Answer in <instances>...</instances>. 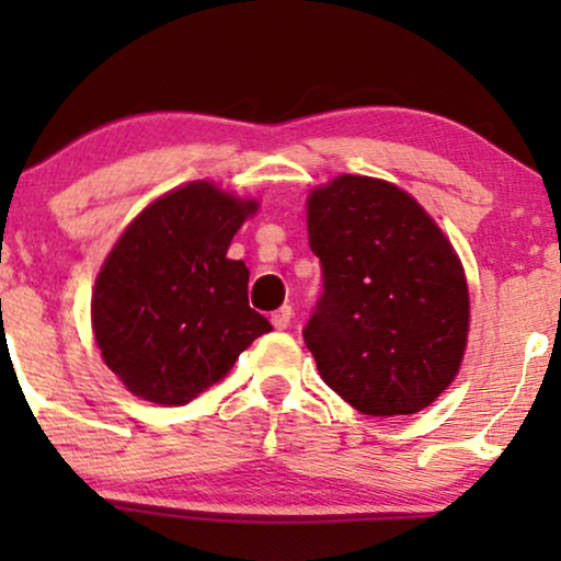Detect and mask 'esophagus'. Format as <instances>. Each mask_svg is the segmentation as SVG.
I'll return each instance as SVG.
<instances>
[{
	"label": "esophagus",
	"instance_id": "esophagus-1",
	"mask_svg": "<svg viewBox=\"0 0 561 561\" xmlns=\"http://www.w3.org/2000/svg\"><path fill=\"white\" fill-rule=\"evenodd\" d=\"M290 317H294V311H290V306H280L278 311L271 313V324H273L275 329H288Z\"/></svg>",
	"mask_w": 561,
	"mask_h": 561
}]
</instances>
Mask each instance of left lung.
<instances>
[{"mask_svg": "<svg viewBox=\"0 0 561 561\" xmlns=\"http://www.w3.org/2000/svg\"><path fill=\"white\" fill-rule=\"evenodd\" d=\"M321 290L304 342L334 393L365 416L426 409L462 363L470 296L459 257L416 198L340 175L309 196Z\"/></svg>", "mask_w": 561, "mask_h": 561, "instance_id": "8db88e82", "label": "left lung"}]
</instances>
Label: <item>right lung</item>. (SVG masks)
Wrapping results in <instances>:
<instances>
[{"mask_svg":"<svg viewBox=\"0 0 561 561\" xmlns=\"http://www.w3.org/2000/svg\"><path fill=\"white\" fill-rule=\"evenodd\" d=\"M255 202L188 183L150 204L119 237L91 298L104 363L135 396L183 405L271 332L248 304L250 271L227 250Z\"/></svg>","mask_w":561,"mask_h":561,"instance_id":"obj_1","label":"right lung"}]
</instances>
